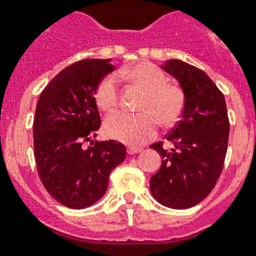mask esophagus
Returning <instances> with one entry per match:
<instances>
[{
  "instance_id": "esophagus-1",
  "label": "esophagus",
  "mask_w": 256,
  "mask_h": 256,
  "mask_svg": "<svg viewBox=\"0 0 256 256\" xmlns=\"http://www.w3.org/2000/svg\"><path fill=\"white\" fill-rule=\"evenodd\" d=\"M140 152V148H128V154H130V156L138 154Z\"/></svg>"
}]
</instances>
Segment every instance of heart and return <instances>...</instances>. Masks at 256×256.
<instances>
[{"mask_svg":"<svg viewBox=\"0 0 256 256\" xmlns=\"http://www.w3.org/2000/svg\"><path fill=\"white\" fill-rule=\"evenodd\" d=\"M144 92L140 102V114L116 112L104 120V132L124 144L138 146L156 134L158 122L171 128L179 122L186 106V92L180 86L168 84V76L156 65L140 62L120 72ZM94 100L102 112H114L120 104V81L114 74L104 77L96 85Z\"/></svg>","mask_w":256,"mask_h":256,"instance_id":"1","label":"heart"}]
</instances>
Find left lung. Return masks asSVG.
I'll return each mask as SVG.
<instances>
[{
    "mask_svg": "<svg viewBox=\"0 0 256 256\" xmlns=\"http://www.w3.org/2000/svg\"><path fill=\"white\" fill-rule=\"evenodd\" d=\"M164 70L178 80L186 106L166 140L150 148L162 156L160 168L150 179L152 196L170 208H188L210 194L223 170L230 122L223 92L203 70L180 60H168Z\"/></svg>",
    "mask_w": 256,
    "mask_h": 256,
    "instance_id": "8db88e82",
    "label": "left lung"
}]
</instances>
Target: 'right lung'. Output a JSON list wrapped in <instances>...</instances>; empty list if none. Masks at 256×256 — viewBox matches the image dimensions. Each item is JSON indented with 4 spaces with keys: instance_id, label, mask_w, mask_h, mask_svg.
Instances as JSON below:
<instances>
[{
    "instance_id": "1",
    "label": "right lung",
    "mask_w": 256,
    "mask_h": 256,
    "mask_svg": "<svg viewBox=\"0 0 256 256\" xmlns=\"http://www.w3.org/2000/svg\"><path fill=\"white\" fill-rule=\"evenodd\" d=\"M112 70L110 60L78 61L58 73L38 100L33 124L38 175L49 194L69 208L98 202L112 170L126 158V148L112 140L82 148L96 136L100 116L94 92Z\"/></svg>"
}]
</instances>
